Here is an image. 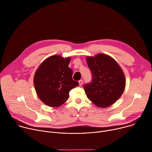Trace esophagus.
I'll return each mask as SVG.
<instances>
[{
  "label": "esophagus",
  "mask_w": 152,
  "mask_h": 152,
  "mask_svg": "<svg viewBox=\"0 0 152 152\" xmlns=\"http://www.w3.org/2000/svg\"><path fill=\"white\" fill-rule=\"evenodd\" d=\"M79 86H81L82 85V84H83V80H79Z\"/></svg>",
  "instance_id": "34e87169"
}]
</instances>
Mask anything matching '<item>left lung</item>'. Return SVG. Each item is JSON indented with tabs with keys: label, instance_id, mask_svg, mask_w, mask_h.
Listing matches in <instances>:
<instances>
[{
	"label": "left lung",
	"instance_id": "obj_1",
	"mask_svg": "<svg viewBox=\"0 0 152 152\" xmlns=\"http://www.w3.org/2000/svg\"><path fill=\"white\" fill-rule=\"evenodd\" d=\"M87 62L92 73L91 81L84 86L87 98L99 107L113 104L121 97L126 87L122 69L112 58L104 54L88 56Z\"/></svg>",
	"mask_w": 152,
	"mask_h": 152
}]
</instances>
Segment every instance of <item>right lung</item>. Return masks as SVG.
Returning a JSON list of instances; mask_svg holds the SVG:
<instances>
[{"label":"right lung","mask_w":152,"mask_h":152,"mask_svg":"<svg viewBox=\"0 0 152 152\" xmlns=\"http://www.w3.org/2000/svg\"><path fill=\"white\" fill-rule=\"evenodd\" d=\"M70 58L54 55L45 59L37 70L34 85L39 99L50 107H58L69 98V92L79 86L68 67Z\"/></svg>","instance_id":"obj_1"}]
</instances>
